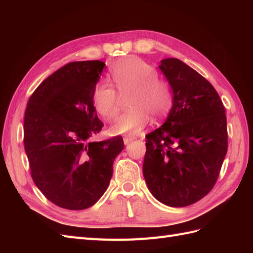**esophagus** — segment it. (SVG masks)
<instances>
[{"label":"esophagus","instance_id":"esophagus-1","mask_svg":"<svg viewBox=\"0 0 253 253\" xmlns=\"http://www.w3.org/2000/svg\"><path fill=\"white\" fill-rule=\"evenodd\" d=\"M134 137H132V136H126L125 138H124V142H125V144L126 145H127V144H129L131 142H133L134 141Z\"/></svg>","mask_w":253,"mask_h":253}]
</instances>
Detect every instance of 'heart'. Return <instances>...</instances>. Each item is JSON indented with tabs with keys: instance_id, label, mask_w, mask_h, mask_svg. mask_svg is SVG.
<instances>
[{
	"instance_id": "b5f03b06",
	"label": "heart",
	"mask_w": 253,
	"mask_h": 253,
	"mask_svg": "<svg viewBox=\"0 0 253 253\" xmlns=\"http://www.w3.org/2000/svg\"><path fill=\"white\" fill-rule=\"evenodd\" d=\"M112 80L121 95L132 94L128 99L129 112L121 115L110 127L113 135L137 134L148 126L150 117L163 119L172 105L170 84L157 78L154 67L137 57L122 59L112 68ZM117 93L110 83H98L93 91L96 111L111 120L118 113Z\"/></svg>"
}]
</instances>
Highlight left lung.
Returning a JSON list of instances; mask_svg holds the SVG:
<instances>
[{"label":"left lung","mask_w":253,"mask_h":253,"mask_svg":"<svg viewBox=\"0 0 253 253\" xmlns=\"http://www.w3.org/2000/svg\"><path fill=\"white\" fill-rule=\"evenodd\" d=\"M159 70L170 84L172 108L162 126L145 136L142 172L157 201L186 207L208 194L227 154L225 108L212 84L182 61L168 58Z\"/></svg>","instance_id":"left-lung-1"}]
</instances>
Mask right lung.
Masks as SVG:
<instances>
[{
    "label": "right lung",
    "instance_id": "right-lung-1",
    "mask_svg": "<svg viewBox=\"0 0 253 253\" xmlns=\"http://www.w3.org/2000/svg\"><path fill=\"white\" fill-rule=\"evenodd\" d=\"M105 66L77 61L59 68L30 96L24 117V148L32 177L44 196L61 208L84 210L110 185L122 137L90 138L101 131L93 91Z\"/></svg>",
    "mask_w": 253,
    "mask_h": 253
}]
</instances>
